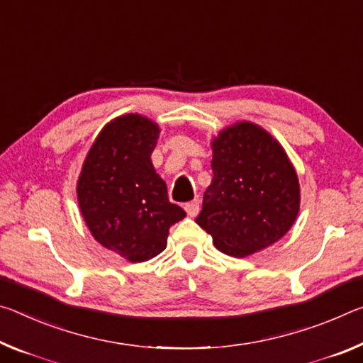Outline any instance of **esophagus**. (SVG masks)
<instances>
[{"label":"esophagus","instance_id":"1","mask_svg":"<svg viewBox=\"0 0 363 363\" xmlns=\"http://www.w3.org/2000/svg\"><path fill=\"white\" fill-rule=\"evenodd\" d=\"M185 211H186V213H188L189 217L198 216V212H199V201L194 199V201H191V203H186L185 204Z\"/></svg>","mask_w":363,"mask_h":363}]
</instances>
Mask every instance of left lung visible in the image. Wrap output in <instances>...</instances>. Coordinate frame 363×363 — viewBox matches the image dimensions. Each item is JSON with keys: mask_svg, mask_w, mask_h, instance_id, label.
<instances>
[{"mask_svg": "<svg viewBox=\"0 0 363 363\" xmlns=\"http://www.w3.org/2000/svg\"><path fill=\"white\" fill-rule=\"evenodd\" d=\"M211 147L213 177L196 223L231 257L275 245L301 207L299 178L284 147L249 121L220 130Z\"/></svg>", "mask_w": 363, "mask_h": 363, "instance_id": "left-lung-1", "label": "left lung"}]
</instances>
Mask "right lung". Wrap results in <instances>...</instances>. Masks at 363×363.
Here are the masks:
<instances>
[{"label": "right lung", "mask_w": 363, "mask_h": 363, "mask_svg": "<svg viewBox=\"0 0 363 363\" xmlns=\"http://www.w3.org/2000/svg\"><path fill=\"white\" fill-rule=\"evenodd\" d=\"M160 128L151 118L125 114L101 130L83 160L77 199L101 246L128 262H145L167 247L169 228L186 212L172 204L151 154Z\"/></svg>", "instance_id": "obj_1"}]
</instances>
